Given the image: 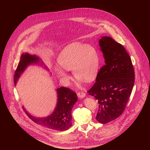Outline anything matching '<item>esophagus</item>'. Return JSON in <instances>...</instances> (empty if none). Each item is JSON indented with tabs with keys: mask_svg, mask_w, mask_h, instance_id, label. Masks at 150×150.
Returning <instances> with one entry per match:
<instances>
[{
	"mask_svg": "<svg viewBox=\"0 0 150 150\" xmlns=\"http://www.w3.org/2000/svg\"><path fill=\"white\" fill-rule=\"evenodd\" d=\"M77 95L79 98H83V97H85V93L83 91H81V92H78L77 93Z\"/></svg>",
	"mask_w": 150,
	"mask_h": 150,
	"instance_id": "1",
	"label": "esophagus"
}]
</instances>
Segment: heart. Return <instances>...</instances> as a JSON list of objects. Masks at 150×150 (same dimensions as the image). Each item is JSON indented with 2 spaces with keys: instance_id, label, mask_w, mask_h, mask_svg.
Instances as JSON below:
<instances>
[{
  "instance_id": "1",
  "label": "heart",
  "mask_w": 150,
  "mask_h": 150,
  "mask_svg": "<svg viewBox=\"0 0 150 150\" xmlns=\"http://www.w3.org/2000/svg\"><path fill=\"white\" fill-rule=\"evenodd\" d=\"M57 60L62 67L72 70L74 76L79 79L91 82L97 76L100 56L96 49L91 46L79 42H72L62 50ZM54 71L64 81H69L70 77L60 67L56 66Z\"/></svg>"
}]
</instances>
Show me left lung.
Segmentation results:
<instances>
[{"label": "left lung", "instance_id": "obj_1", "mask_svg": "<svg viewBox=\"0 0 150 150\" xmlns=\"http://www.w3.org/2000/svg\"><path fill=\"white\" fill-rule=\"evenodd\" d=\"M99 45L105 65L87 93L98 103L97 120L104 124L116 119L125 110L134 87L135 72L131 57L121 44L104 36Z\"/></svg>", "mask_w": 150, "mask_h": 150}]
</instances>
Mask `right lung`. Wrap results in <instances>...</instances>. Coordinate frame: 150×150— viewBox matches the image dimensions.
<instances>
[{"mask_svg":"<svg viewBox=\"0 0 150 150\" xmlns=\"http://www.w3.org/2000/svg\"><path fill=\"white\" fill-rule=\"evenodd\" d=\"M39 58L35 56L28 53L23 54L21 60L15 70L14 75V83L16 81L21 74H22L27 67L31 63H37ZM57 104L54 112L47 117H35L30 115L23 107L26 115L34 122L43 126L51 129L63 131L68 129L72 126L71 112L74 105L77 101L75 92L67 87H60L57 89Z\"/></svg>","mask_w":150,"mask_h":150,"instance_id":"obj_1","label":"right lung"}]
</instances>
